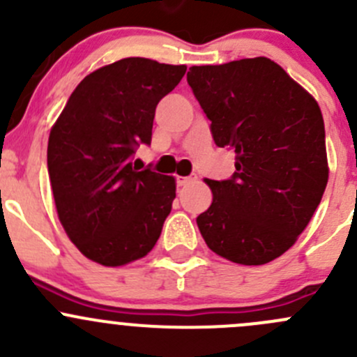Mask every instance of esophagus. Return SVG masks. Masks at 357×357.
I'll use <instances>...</instances> for the list:
<instances>
[{
  "label": "esophagus",
  "instance_id": "1",
  "mask_svg": "<svg viewBox=\"0 0 357 357\" xmlns=\"http://www.w3.org/2000/svg\"><path fill=\"white\" fill-rule=\"evenodd\" d=\"M190 183H192V178H178L179 188H185V186L190 185Z\"/></svg>",
  "mask_w": 357,
  "mask_h": 357
}]
</instances>
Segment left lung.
<instances>
[{"mask_svg":"<svg viewBox=\"0 0 357 357\" xmlns=\"http://www.w3.org/2000/svg\"><path fill=\"white\" fill-rule=\"evenodd\" d=\"M214 143L235 150L229 179H207L211 207L197 218L205 243L259 266L294 245L328 183L325 122L316 100L266 56L190 67Z\"/></svg>","mask_w":357,"mask_h":357,"instance_id":"1","label":"left lung"}]
</instances>
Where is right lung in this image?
<instances>
[{
    "label": "right lung",
    "mask_w": 357,
    "mask_h": 357,
    "mask_svg": "<svg viewBox=\"0 0 357 357\" xmlns=\"http://www.w3.org/2000/svg\"><path fill=\"white\" fill-rule=\"evenodd\" d=\"M185 72L186 66L139 56L98 68L79 82L52 128L48 174L60 222L98 264L145 257L160 236L174 178L139 171L132 160L152 142L158 102Z\"/></svg>",
    "instance_id": "obj_1"
}]
</instances>
